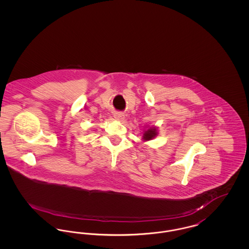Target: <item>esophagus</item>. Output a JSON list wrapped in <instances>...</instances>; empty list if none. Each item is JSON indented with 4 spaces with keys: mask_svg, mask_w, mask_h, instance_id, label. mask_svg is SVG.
Returning <instances> with one entry per match:
<instances>
[{
    "mask_svg": "<svg viewBox=\"0 0 249 249\" xmlns=\"http://www.w3.org/2000/svg\"><path fill=\"white\" fill-rule=\"evenodd\" d=\"M115 119H118V120H122V119H125V115L123 113L118 112L115 114Z\"/></svg>",
    "mask_w": 249,
    "mask_h": 249,
    "instance_id": "34e87169",
    "label": "esophagus"
}]
</instances>
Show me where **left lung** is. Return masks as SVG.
<instances>
[{"label": "left lung", "mask_w": 249, "mask_h": 249, "mask_svg": "<svg viewBox=\"0 0 249 249\" xmlns=\"http://www.w3.org/2000/svg\"><path fill=\"white\" fill-rule=\"evenodd\" d=\"M157 134H158L157 129H156L155 127H151V128H149L148 130H146L143 132V134H142V139H143L144 141L151 140V139L155 138V136H156Z\"/></svg>", "instance_id": "1"}]
</instances>
